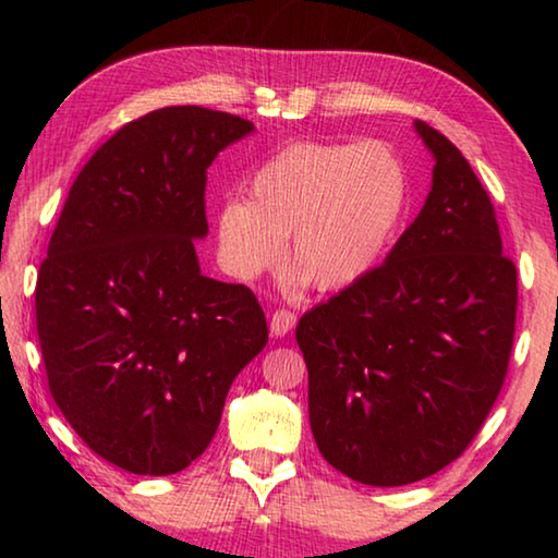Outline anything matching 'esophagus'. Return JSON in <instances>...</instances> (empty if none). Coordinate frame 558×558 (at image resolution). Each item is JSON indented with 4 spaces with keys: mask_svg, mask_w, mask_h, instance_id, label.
Segmentation results:
<instances>
[{
    "mask_svg": "<svg viewBox=\"0 0 558 558\" xmlns=\"http://www.w3.org/2000/svg\"><path fill=\"white\" fill-rule=\"evenodd\" d=\"M295 323H298V315L292 313V310L280 307V310H276V313L270 315V332L276 335V337H286L290 329L295 327Z\"/></svg>",
    "mask_w": 558,
    "mask_h": 558,
    "instance_id": "esophagus-1",
    "label": "esophagus"
}]
</instances>
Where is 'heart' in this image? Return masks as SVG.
<instances>
[{
	"label": "heart",
	"mask_w": 558,
	"mask_h": 558,
	"mask_svg": "<svg viewBox=\"0 0 558 558\" xmlns=\"http://www.w3.org/2000/svg\"><path fill=\"white\" fill-rule=\"evenodd\" d=\"M409 172L391 145L300 140L268 157L248 182V202L216 216L223 266L256 278L288 263L317 290L362 280L391 243L409 204Z\"/></svg>",
	"instance_id": "1"
}]
</instances>
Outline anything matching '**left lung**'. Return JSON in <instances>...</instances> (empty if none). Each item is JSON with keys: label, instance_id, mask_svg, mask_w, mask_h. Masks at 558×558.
<instances>
[{"label": "left lung", "instance_id": "left-lung-1", "mask_svg": "<svg viewBox=\"0 0 558 558\" xmlns=\"http://www.w3.org/2000/svg\"><path fill=\"white\" fill-rule=\"evenodd\" d=\"M415 130L436 157L421 214L381 266L295 329L319 452L376 487L465 452L502 391L517 325V266L489 194L446 135Z\"/></svg>", "mask_w": 558, "mask_h": 558}]
</instances>
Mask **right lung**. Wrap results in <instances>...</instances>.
<instances>
[{
	"mask_svg": "<svg viewBox=\"0 0 558 558\" xmlns=\"http://www.w3.org/2000/svg\"><path fill=\"white\" fill-rule=\"evenodd\" d=\"M253 122L172 106L122 125L69 192L36 280L49 391L86 446L135 475L209 448L231 384L268 342L251 288L202 276L206 169Z\"/></svg>",
	"mask_w": 558,
	"mask_h": 558,
	"instance_id": "1",
	"label": "right lung"
}]
</instances>
